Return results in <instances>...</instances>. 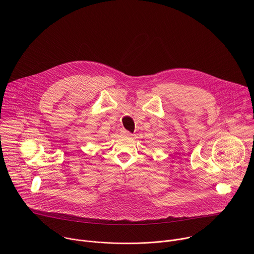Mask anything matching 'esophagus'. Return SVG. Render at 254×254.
Returning a JSON list of instances; mask_svg holds the SVG:
<instances>
[{
  "label": "esophagus",
  "instance_id": "34e87169",
  "mask_svg": "<svg viewBox=\"0 0 254 254\" xmlns=\"http://www.w3.org/2000/svg\"><path fill=\"white\" fill-rule=\"evenodd\" d=\"M122 134H123L124 136H127V137H130V136L132 135V133L129 132V131H127V130H123V131H122Z\"/></svg>",
  "mask_w": 254,
  "mask_h": 254
}]
</instances>
